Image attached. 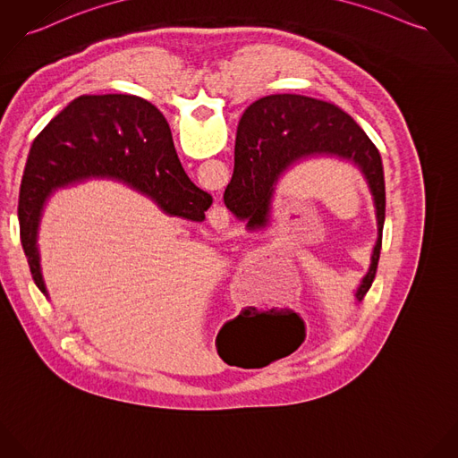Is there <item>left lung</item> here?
<instances>
[{"label":"left lung","instance_id":"left-lung-1","mask_svg":"<svg viewBox=\"0 0 458 458\" xmlns=\"http://www.w3.org/2000/svg\"><path fill=\"white\" fill-rule=\"evenodd\" d=\"M237 138L250 165L235 167L225 204L237 217L247 219L249 230L267 226L272 195L268 186L298 157L327 151L359 169L373 195L378 221L371 267L355 293L362 301L378 272L386 219V186L377 148L336 106L285 94L265 96L247 106L239 120ZM230 324L259 366L291 355L305 340V322L291 309L246 307Z\"/></svg>","mask_w":458,"mask_h":458}]
</instances>
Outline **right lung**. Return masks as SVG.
<instances>
[{"instance_id": "1", "label": "right lung", "mask_w": 458, "mask_h": 458, "mask_svg": "<svg viewBox=\"0 0 458 458\" xmlns=\"http://www.w3.org/2000/svg\"><path fill=\"white\" fill-rule=\"evenodd\" d=\"M90 174L125 179L173 214L200 221L208 211V193L184 174L171 131L153 106L131 96L74 106L52 123L47 155L31 165L21 186V244L36 287L48 300L36 246L41 212L54 190Z\"/></svg>"}]
</instances>
